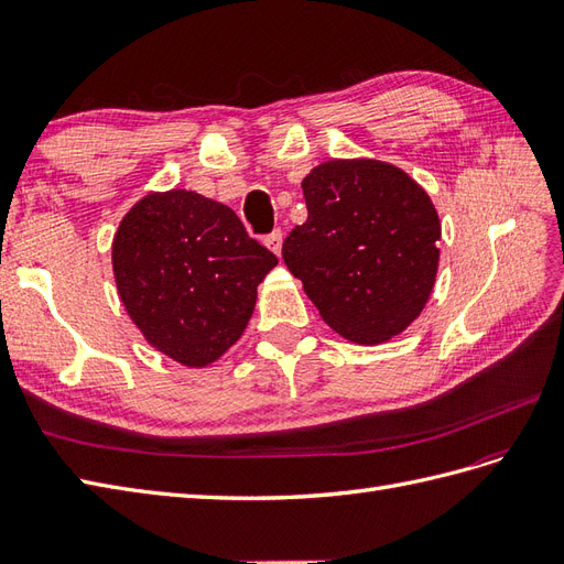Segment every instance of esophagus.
<instances>
[{"mask_svg": "<svg viewBox=\"0 0 564 564\" xmlns=\"http://www.w3.org/2000/svg\"><path fill=\"white\" fill-rule=\"evenodd\" d=\"M264 245H267V248H269L273 254L281 257V248H283V234H281V230H273L271 236H267V238H264Z\"/></svg>", "mask_w": 564, "mask_h": 564, "instance_id": "esophagus-1", "label": "esophagus"}]
</instances>
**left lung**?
<instances>
[{
    "mask_svg": "<svg viewBox=\"0 0 564 564\" xmlns=\"http://www.w3.org/2000/svg\"><path fill=\"white\" fill-rule=\"evenodd\" d=\"M307 221L283 262L322 319L357 345H379L420 319L436 285L441 219L408 171L381 159H330L302 181Z\"/></svg>",
    "mask_w": 564,
    "mask_h": 564,
    "instance_id": "1",
    "label": "left lung"
}]
</instances>
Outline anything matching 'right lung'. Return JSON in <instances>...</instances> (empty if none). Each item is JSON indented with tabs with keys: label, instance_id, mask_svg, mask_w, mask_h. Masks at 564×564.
<instances>
[{
	"label": "right lung",
	"instance_id": "obj_1",
	"mask_svg": "<svg viewBox=\"0 0 564 564\" xmlns=\"http://www.w3.org/2000/svg\"><path fill=\"white\" fill-rule=\"evenodd\" d=\"M276 264L234 209L185 187L140 197L111 242L131 322L156 352L191 369L214 365L240 340L257 285Z\"/></svg>",
	"mask_w": 564,
	"mask_h": 564
}]
</instances>
